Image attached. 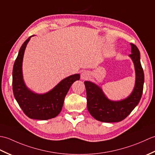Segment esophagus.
I'll return each mask as SVG.
<instances>
[{"label": "esophagus", "instance_id": "1", "mask_svg": "<svg viewBox=\"0 0 155 155\" xmlns=\"http://www.w3.org/2000/svg\"><path fill=\"white\" fill-rule=\"evenodd\" d=\"M81 79H83V80L88 79V78H89V72H88V71H83L81 73Z\"/></svg>", "mask_w": 155, "mask_h": 155}]
</instances>
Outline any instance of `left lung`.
<instances>
[{
  "label": "left lung",
  "instance_id": "left-lung-1",
  "mask_svg": "<svg viewBox=\"0 0 155 155\" xmlns=\"http://www.w3.org/2000/svg\"><path fill=\"white\" fill-rule=\"evenodd\" d=\"M129 54L134 62L136 71V83L133 93L126 99L111 101L104 96L101 88L89 81H84L87 91V108L95 119L104 123H115L124 120L137 105L142 97L144 84V72L140 61V52L133 43Z\"/></svg>",
  "mask_w": 155,
  "mask_h": 155
}]
</instances>
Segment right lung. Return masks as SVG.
<instances>
[{
	"mask_svg": "<svg viewBox=\"0 0 155 155\" xmlns=\"http://www.w3.org/2000/svg\"><path fill=\"white\" fill-rule=\"evenodd\" d=\"M30 39L31 37L22 44L13 67V94L20 107L28 117L37 120H48L60 113L69 88L74 81L80 79V74H73L64 78L47 93L38 94L32 93L25 86L22 73L23 55Z\"/></svg>",
	"mask_w": 155,
	"mask_h": 155,
	"instance_id": "add662e5",
	"label": "right lung"
}]
</instances>
